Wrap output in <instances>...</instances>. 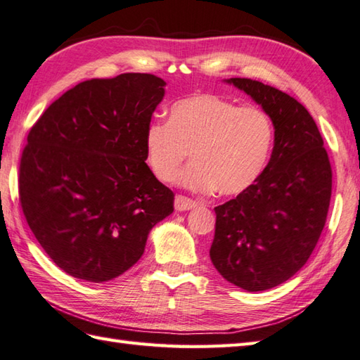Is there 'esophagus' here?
<instances>
[{"label":"esophagus","mask_w":360,"mask_h":360,"mask_svg":"<svg viewBox=\"0 0 360 360\" xmlns=\"http://www.w3.org/2000/svg\"><path fill=\"white\" fill-rule=\"evenodd\" d=\"M196 207V202L190 200L187 196H182V195H176L174 198V209L178 212H186Z\"/></svg>","instance_id":"1"}]
</instances>
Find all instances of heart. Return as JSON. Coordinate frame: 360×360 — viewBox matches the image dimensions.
<instances>
[{
	"label": "heart",
	"mask_w": 360,
	"mask_h": 360,
	"mask_svg": "<svg viewBox=\"0 0 360 360\" xmlns=\"http://www.w3.org/2000/svg\"><path fill=\"white\" fill-rule=\"evenodd\" d=\"M272 141V120L262 108L238 106L217 94H198L176 102L168 122L148 124L143 150L159 181H173L190 151L193 160L178 176L181 187L238 195L264 170Z\"/></svg>",
	"instance_id": "heart-1"
}]
</instances>
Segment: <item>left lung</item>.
Masks as SVG:
<instances>
[{"mask_svg": "<svg viewBox=\"0 0 360 360\" xmlns=\"http://www.w3.org/2000/svg\"><path fill=\"white\" fill-rule=\"evenodd\" d=\"M269 114L274 148L258 179L215 207L210 259L249 292L281 285L308 262L325 227L333 173L314 119L294 97L250 79H226Z\"/></svg>", "mask_w": 360, "mask_h": 360, "instance_id": "left-lung-1", "label": "left lung"}]
</instances>
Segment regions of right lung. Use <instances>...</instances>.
<instances>
[{
  "mask_svg": "<svg viewBox=\"0 0 360 360\" xmlns=\"http://www.w3.org/2000/svg\"><path fill=\"white\" fill-rule=\"evenodd\" d=\"M167 83L128 72L79 83L27 136L20 202L60 269L102 283L137 263L174 195L145 164L143 134Z\"/></svg>",
  "mask_w": 360,
  "mask_h": 360,
  "instance_id": "add662e5",
  "label": "right lung"
}]
</instances>
